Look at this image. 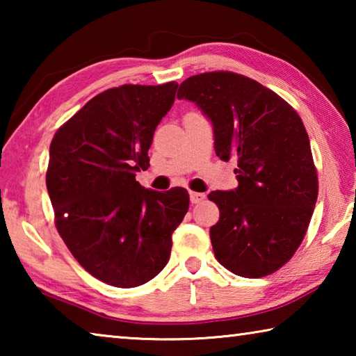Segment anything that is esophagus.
<instances>
[{"instance_id": "obj_1", "label": "esophagus", "mask_w": 356, "mask_h": 356, "mask_svg": "<svg viewBox=\"0 0 356 356\" xmlns=\"http://www.w3.org/2000/svg\"><path fill=\"white\" fill-rule=\"evenodd\" d=\"M206 200V195L204 193H196V191H190V202L191 204H200L201 201Z\"/></svg>"}]
</instances>
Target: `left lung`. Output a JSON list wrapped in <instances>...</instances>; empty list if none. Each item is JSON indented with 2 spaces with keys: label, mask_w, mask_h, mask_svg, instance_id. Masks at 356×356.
I'll list each match as a JSON object with an SVG mask.
<instances>
[{
  "label": "left lung",
  "mask_w": 356,
  "mask_h": 356,
  "mask_svg": "<svg viewBox=\"0 0 356 356\" xmlns=\"http://www.w3.org/2000/svg\"><path fill=\"white\" fill-rule=\"evenodd\" d=\"M177 99L193 102L210 120L216 155L237 160V188L209 193L220 209L210 227L215 257L243 278L276 272L297 251L317 201L300 116L278 94L232 72L186 78Z\"/></svg>",
  "instance_id": "obj_1"
}]
</instances>
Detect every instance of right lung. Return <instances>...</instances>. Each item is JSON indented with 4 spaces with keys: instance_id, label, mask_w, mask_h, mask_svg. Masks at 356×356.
Instances as JSON below:
<instances>
[{
    "instance_id": "1",
    "label": "right lung",
    "mask_w": 356,
    "mask_h": 356,
    "mask_svg": "<svg viewBox=\"0 0 356 356\" xmlns=\"http://www.w3.org/2000/svg\"><path fill=\"white\" fill-rule=\"evenodd\" d=\"M179 84H124L95 95L56 131L47 190L64 243L86 272L116 287L155 278L188 210L185 188L155 191L135 179Z\"/></svg>"
}]
</instances>
